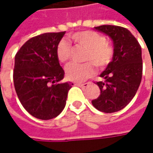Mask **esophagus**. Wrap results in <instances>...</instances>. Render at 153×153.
I'll return each mask as SVG.
<instances>
[{"label": "esophagus", "instance_id": "34e87169", "mask_svg": "<svg viewBox=\"0 0 153 153\" xmlns=\"http://www.w3.org/2000/svg\"><path fill=\"white\" fill-rule=\"evenodd\" d=\"M89 82H86V83H76L75 84V85H78V86L79 87H87L89 85Z\"/></svg>", "mask_w": 153, "mask_h": 153}]
</instances>
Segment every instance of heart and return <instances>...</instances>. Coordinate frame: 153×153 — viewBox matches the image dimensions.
<instances>
[{"instance_id": "1", "label": "heart", "mask_w": 153, "mask_h": 153, "mask_svg": "<svg viewBox=\"0 0 153 153\" xmlns=\"http://www.w3.org/2000/svg\"><path fill=\"white\" fill-rule=\"evenodd\" d=\"M72 40L86 49L84 60L90 61L82 64L71 63L66 67L65 74L68 80L81 82L92 76L96 66L105 68L112 62L114 51L106 38L93 30H83L72 34ZM71 45L66 40H61L56 46V56L61 62H68L71 57Z\"/></svg>"}]
</instances>
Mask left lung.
<instances>
[{
    "mask_svg": "<svg viewBox=\"0 0 153 153\" xmlns=\"http://www.w3.org/2000/svg\"><path fill=\"white\" fill-rule=\"evenodd\" d=\"M95 29L108 34L113 42L112 62L97 82L101 94L92 105L103 113L118 112L125 108L137 91L142 77L141 47L127 29L115 25H101Z\"/></svg>",
    "mask_w": 153,
    "mask_h": 153,
    "instance_id": "8db88e82",
    "label": "left lung"
}]
</instances>
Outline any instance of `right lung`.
<instances>
[{
    "label": "right lung",
    "mask_w": 153,
    "mask_h": 153,
    "mask_svg": "<svg viewBox=\"0 0 153 153\" xmlns=\"http://www.w3.org/2000/svg\"><path fill=\"white\" fill-rule=\"evenodd\" d=\"M65 34L45 33L26 41L15 56L13 82L19 101L32 116L42 120L58 116L73 84L62 83L64 70L56 46Z\"/></svg>",
    "instance_id": "obj_1"
}]
</instances>
